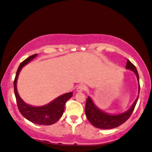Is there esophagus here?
Instances as JSON below:
<instances>
[{
	"label": "esophagus",
	"mask_w": 152,
	"mask_h": 152,
	"mask_svg": "<svg viewBox=\"0 0 152 152\" xmlns=\"http://www.w3.org/2000/svg\"><path fill=\"white\" fill-rule=\"evenodd\" d=\"M86 89V87L85 85H80L79 86H78L77 88V91L78 92H83V91H85Z\"/></svg>",
	"instance_id": "esophagus-1"
}]
</instances>
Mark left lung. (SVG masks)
<instances>
[{
  "instance_id": "obj_1",
  "label": "left lung",
  "mask_w": 152,
  "mask_h": 152,
  "mask_svg": "<svg viewBox=\"0 0 152 152\" xmlns=\"http://www.w3.org/2000/svg\"><path fill=\"white\" fill-rule=\"evenodd\" d=\"M126 68L127 69H131L136 74L138 82H139V94L140 92V84H139V73L137 70L136 67L131 63L129 60H127V64ZM138 95L136 100L131 107L130 109L124 113L116 114V115H112V114H107L103 112L98 107H97L94 103L92 99L90 97H88L86 99V106H85V113L87 119L92 124L94 127H96L99 129H113L120 126V125L126 122L130 117L131 114L133 113V110L135 107L139 99Z\"/></svg>"
}]
</instances>
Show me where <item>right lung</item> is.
<instances>
[{
    "label": "right lung",
    "instance_id": "right-lung-1",
    "mask_svg": "<svg viewBox=\"0 0 152 152\" xmlns=\"http://www.w3.org/2000/svg\"><path fill=\"white\" fill-rule=\"evenodd\" d=\"M36 56L37 54L30 56L20 64L14 79V93L19 112L26 119L34 124L49 126L55 124L62 117L66 102L73 96V92L63 94L49 104L42 107L31 106L23 102L17 90V80L21 69Z\"/></svg>",
    "mask_w": 152,
    "mask_h": 152
}]
</instances>
